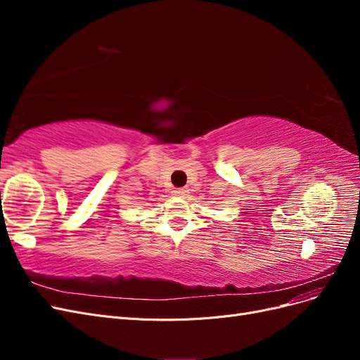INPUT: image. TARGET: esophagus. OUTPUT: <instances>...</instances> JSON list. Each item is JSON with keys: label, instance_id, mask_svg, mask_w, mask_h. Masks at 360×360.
I'll return each mask as SVG.
<instances>
[{"label": "esophagus", "instance_id": "obj_1", "mask_svg": "<svg viewBox=\"0 0 360 360\" xmlns=\"http://www.w3.org/2000/svg\"><path fill=\"white\" fill-rule=\"evenodd\" d=\"M172 193L176 195V197H184V195H188V191L186 189H176V191H172Z\"/></svg>", "mask_w": 360, "mask_h": 360}]
</instances>
